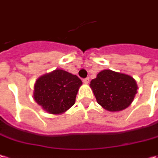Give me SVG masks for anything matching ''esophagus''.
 <instances>
[{"instance_id":"1","label":"esophagus","mask_w":158,"mask_h":158,"mask_svg":"<svg viewBox=\"0 0 158 158\" xmlns=\"http://www.w3.org/2000/svg\"><path fill=\"white\" fill-rule=\"evenodd\" d=\"M83 82L85 84H88L89 83V78H85V79H83Z\"/></svg>"}]
</instances>
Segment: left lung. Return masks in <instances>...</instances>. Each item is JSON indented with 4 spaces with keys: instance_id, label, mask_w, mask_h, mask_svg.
<instances>
[{
    "instance_id": "8db88e82",
    "label": "left lung",
    "mask_w": 158,
    "mask_h": 158,
    "mask_svg": "<svg viewBox=\"0 0 158 158\" xmlns=\"http://www.w3.org/2000/svg\"><path fill=\"white\" fill-rule=\"evenodd\" d=\"M90 86L97 102L106 110L119 111L127 108L134 99L138 86L129 75L104 70L91 81Z\"/></svg>"
}]
</instances>
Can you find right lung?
Masks as SVG:
<instances>
[{
	"instance_id": "obj_1",
	"label": "right lung",
	"mask_w": 158,
	"mask_h": 158,
	"mask_svg": "<svg viewBox=\"0 0 158 158\" xmlns=\"http://www.w3.org/2000/svg\"><path fill=\"white\" fill-rule=\"evenodd\" d=\"M81 85L78 76L60 69L55 70L37 79L34 98L48 112L60 114L74 105Z\"/></svg>"
}]
</instances>
